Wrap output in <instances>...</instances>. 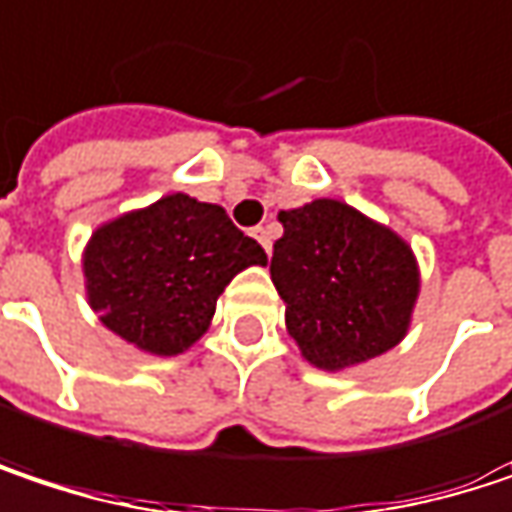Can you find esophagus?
Returning <instances> with one entry per match:
<instances>
[{
  "label": "esophagus",
  "instance_id": "34e87169",
  "mask_svg": "<svg viewBox=\"0 0 512 512\" xmlns=\"http://www.w3.org/2000/svg\"><path fill=\"white\" fill-rule=\"evenodd\" d=\"M252 237H255L257 243L266 249V255H269V249H272V234H269V228H263V225H257L255 231H252Z\"/></svg>",
  "mask_w": 512,
  "mask_h": 512
}]
</instances>
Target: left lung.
I'll return each instance as SVG.
<instances>
[{"mask_svg": "<svg viewBox=\"0 0 512 512\" xmlns=\"http://www.w3.org/2000/svg\"><path fill=\"white\" fill-rule=\"evenodd\" d=\"M269 275L308 364L344 370L397 347L412 323L421 272L412 246L356 207L317 198L281 210Z\"/></svg>", "mask_w": 512, "mask_h": 512, "instance_id": "1", "label": "left lung"}]
</instances>
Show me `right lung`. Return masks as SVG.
Wrapping results in <instances>:
<instances>
[{
    "mask_svg": "<svg viewBox=\"0 0 512 512\" xmlns=\"http://www.w3.org/2000/svg\"><path fill=\"white\" fill-rule=\"evenodd\" d=\"M249 266H266V252L219 204L183 192L100 225L82 252L88 305L151 356H180L201 341L216 299Z\"/></svg>",
    "mask_w": 512,
    "mask_h": 512,
    "instance_id": "add662e5",
    "label": "right lung"
}]
</instances>
